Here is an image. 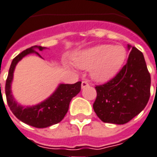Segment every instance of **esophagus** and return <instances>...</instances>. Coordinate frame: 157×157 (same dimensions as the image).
<instances>
[{"mask_svg":"<svg viewBox=\"0 0 157 157\" xmlns=\"http://www.w3.org/2000/svg\"><path fill=\"white\" fill-rule=\"evenodd\" d=\"M89 84L88 82H86V81H82V88H84V87H86V86H88Z\"/></svg>","mask_w":157,"mask_h":157,"instance_id":"obj_1","label":"esophagus"}]
</instances>
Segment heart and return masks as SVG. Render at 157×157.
I'll list each match as a JSON object with an SVG mask.
<instances>
[{"label":"heart","instance_id":"heart-1","mask_svg":"<svg viewBox=\"0 0 157 157\" xmlns=\"http://www.w3.org/2000/svg\"><path fill=\"white\" fill-rule=\"evenodd\" d=\"M126 58V51L122 46L103 44L82 52L75 59L78 67L90 69L93 79L106 82L120 71Z\"/></svg>","mask_w":157,"mask_h":157}]
</instances>
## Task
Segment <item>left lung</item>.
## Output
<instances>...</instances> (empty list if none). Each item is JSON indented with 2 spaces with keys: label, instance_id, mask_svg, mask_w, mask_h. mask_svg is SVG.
Here are the masks:
<instances>
[{
  "label": "left lung",
  "instance_id": "obj_1",
  "mask_svg": "<svg viewBox=\"0 0 157 157\" xmlns=\"http://www.w3.org/2000/svg\"><path fill=\"white\" fill-rule=\"evenodd\" d=\"M150 87L151 76L144 55L133 47L127 62L116 76L104 84L96 85L94 111L104 122L127 123L146 107Z\"/></svg>",
  "mask_w": 157,
  "mask_h": 157
}]
</instances>
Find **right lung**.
Returning <instances> with one entry per match:
<instances>
[{
  "mask_svg": "<svg viewBox=\"0 0 157 157\" xmlns=\"http://www.w3.org/2000/svg\"><path fill=\"white\" fill-rule=\"evenodd\" d=\"M34 48H39L42 51L45 48L36 45L22 51L13 59L6 82V100L12 113L20 121L36 128H45L58 123L64 118L66 113L68 112L71 100L81 90L82 82H77L74 84H61L49 98L32 107H24L18 105L11 94L10 86L13 71L17 62L26 55L35 52L41 57Z\"/></svg>",
  "mask_w": 157,
  "mask_h": 157,
  "instance_id": "obj_1",
  "label": "right lung"
}]
</instances>
